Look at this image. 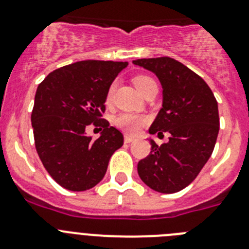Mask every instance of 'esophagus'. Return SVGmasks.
<instances>
[{"instance_id": "34e87169", "label": "esophagus", "mask_w": 249, "mask_h": 249, "mask_svg": "<svg viewBox=\"0 0 249 249\" xmlns=\"http://www.w3.org/2000/svg\"><path fill=\"white\" fill-rule=\"evenodd\" d=\"M134 142V138L131 136H124V143H132Z\"/></svg>"}]
</instances>
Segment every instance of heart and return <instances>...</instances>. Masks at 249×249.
Listing matches in <instances>:
<instances>
[{
	"instance_id": "heart-1",
	"label": "heart",
	"mask_w": 249,
	"mask_h": 249,
	"mask_svg": "<svg viewBox=\"0 0 249 249\" xmlns=\"http://www.w3.org/2000/svg\"><path fill=\"white\" fill-rule=\"evenodd\" d=\"M133 84L137 88V90L140 91L142 95L148 88H150L152 85H157L156 81H154L150 76H147V75H137V76H134ZM113 91H115V84H111L106 93L107 104L111 102V100H112ZM147 122H148V118L145 117V116L136 115V113H128V112L121 113V115H118L117 117L115 118L116 126L120 127L121 129H123V131L127 132V133H132V134L137 133V132L140 131L141 127H142L143 124H145Z\"/></svg>"
}]
</instances>
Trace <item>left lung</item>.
Segmentation results:
<instances>
[{"mask_svg": "<svg viewBox=\"0 0 249 249\" xmlns=\"http://www.w3.org/2000/svg\"><path fill=\"white\" fill-rule=\"evenodd\" d=\"M133 64L154 72L163 88V105L149 133H170L161 145L149 140L152 150L138 163V175L158 193H178L213 154L220 129L217 101L204 79L175 59H137Z\"/></svg>", "mask_w": 249, "mask_h": 249, "instance_id": "left-lung-1", "label": "left lung"}]
</instances>
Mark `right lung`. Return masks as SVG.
<instances>
[{"label":"right lung","mask_w":249,"mask_h":249,"mask_svg":"<svg viewBox=\"0 0 249 249\" xmlns=\"http://www.w3.org/2000/svg\"><path fill=\"white\" fill-rule=\"evenodd\" d=\"M127 65L77 61L52 71L36 89L31 117L36 153L50 177L68 190L97 185L122 147L123 134L101 116L109 85ZM91 123L103 131L97 140L85 132Z\"/></svg>","instance_id":"right-lung-1"}]
</instances>
